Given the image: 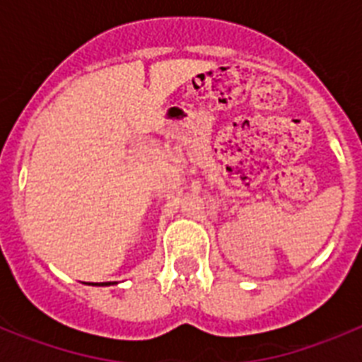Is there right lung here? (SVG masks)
<instances>
[{"label": "right lung", "instance_id": "obj_1", "mask_svg": "<svg viewBox=\"0 0 362 362\" xmlns=\"http://www.w3.org/2000/svg\"><path fill=\"white\" fill-rule=\"evenodd\" d=\"M92 286H110V281L107 284V281H103V284H92Z\"/></svg>", "mask_w": 362, "mask_h": 362}]
</instances>
